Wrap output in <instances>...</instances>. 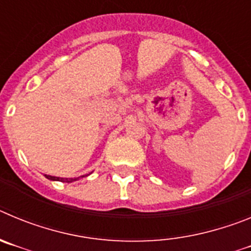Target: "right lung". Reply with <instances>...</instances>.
<instances>
[{
  "instance_id": "right-lung-1",
  "label": "right lung",
  "mask_w": 251,
  "mask_h": 251,
  "mask_svg": "<svg viewBox=\"0 0 251 251\" xmlns=\"http://www.w3.org/2000/svg\"><path fill=\"white\" fill-rule=\"evenodd\" d=\"M45 177L49 179H52V181H61V182H73V181H76V179L79 178V177H77V178H60V177L48 176V175H45ZM81 177H84V176H81Z\"/></svg>"
}]
</instances>
